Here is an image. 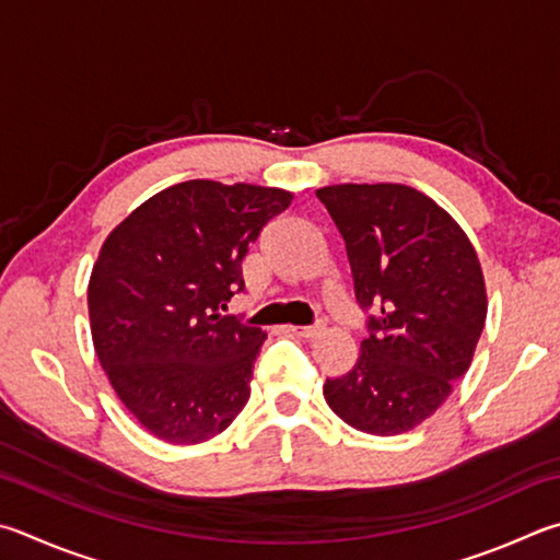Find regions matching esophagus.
Wrapping results in <instances>:
<instances>
[{
  "label": "esophagus",
  "mask_w": 560,
  "mask_h": 560,
  "mask_svg": "<svg viewBox=\"0 0 560 560\" xmlns=\"http://www.w3.org/2000/svg\"><path fill=\"white\" fill-rule=\"evenodd\" d=\"M289 330H291L293 335H299V338L313 340V338H318V335L325 330V325H323V323H315V325H291Z\"/></svg>",
  "instance_id": "1"
}]
</instances>
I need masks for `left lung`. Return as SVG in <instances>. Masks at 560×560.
I'll list each match as a JSON object with an SVG mask.
<instances>
[{"mask_svg": "<svg viewBox=\"0 0 560 560\" xmlns=\"http://www.w3.org/2000/svg\"><path fill=\"white\" fill-rule=\"evenodd\" d=\"M348 249L354 299L372 311L354 368L323 396L362 433L399 435L448 399L487 318L480 259L439 202L401 183L315 190Z\"/></svg>", "mask_w": 560, "mask_h": 560, "instance_id": "left-lung-1", "label": "left lung"}]
</instances>
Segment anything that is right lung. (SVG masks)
Here are the masks:
<instances>
[{
	"label": "right lung",
	"instance_id": "add662e5",
	"mask_svg": "<svg viewBox=\"0 0 560 560\" xmlns=\"http://www.w3.org/2000/svg\"><path fill=\"white\" fill-rule=\"evenodd\" d=\"M293 192L186 180L109 232L90 273L95 352L131 416L174 445L228 429L245 409L267 332L222 315L245 289L242 259Z\"/></svg>",
	"mask_w": 560,
	"mask_h": 560
}]
</instances>
